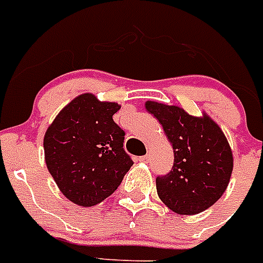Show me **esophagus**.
I'll return each instance as SVG.
<instances>
[{
	"mask_svg": "<svg viewBox=\"0 0 263 263\" xmlns=\"http://www.w3.org/2000/svg\"><path fill=\"white\" fill-rule=\"evenodd\" d=\"M148 159H149L148 155H143V156H140V158H139V160H140V162H143V163H147V162H148Z\"/></svg>",
	"mask_w": 263,
	"mask_h": 263,
	"instance_id": "esophagus-1",
	"label": "esophagus"
}]
</instances>
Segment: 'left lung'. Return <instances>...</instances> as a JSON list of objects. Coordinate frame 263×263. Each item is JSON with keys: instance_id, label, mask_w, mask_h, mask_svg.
<instances>
[{"instance_id": "obj_1", "label": "left lung", "mask_w": 263, "mask_h": 263, "mask_svg": "<svg viewBox=\"0 0 263 263\" xmlns=\"http://www.w3.org/2000/svg\"><path fill=\"white\" fill-rule=\"evenodd\" d=\"M145 109L162 124L173 144L174 165L156 178L159 198L182 215L202 213L219 199L233 173V154L223 132L209 116L147 101Z\"/></svg>"}]
</instances>
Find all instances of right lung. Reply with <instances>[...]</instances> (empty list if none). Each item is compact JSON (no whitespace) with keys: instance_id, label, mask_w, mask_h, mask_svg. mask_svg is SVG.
Instances as JSON below:
<instances>
[{"instance_id":"add662e5","label":"right lung","mask_w":263,"mask_h":263,"mask_svg":"<svg viewBox=\"0 0 263 263\" xmlns=\"http://www.w3.org/2000/svg\"><path fill=\"white\" fill-rule=\"evenodd\" d=\"M116 103L77 96L46 129V167L61 193L79 206H95L120 186L134 164L123 148L125 132L112 116Z\"/></svg>"}]
</instances>
